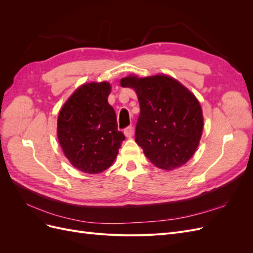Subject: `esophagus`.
Here are the masks:
<instances>
[{"label": "esophagus", "instance_id": "obj_1", "mask_svg": "<svg viewBox=\"0 0 253 253\" xmlns=\"http://www.w3.org/2000/svg\"><path fill=\"white\" fill-rule=\"evenodd\" d=\"M125 135L127 137V138H131V137L133 136V126H129L125 128Z\"/></svg>", "mask_w": 253, "mask_h": 253}]
</instances>
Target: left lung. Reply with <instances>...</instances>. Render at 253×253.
<instances>
[{
    "label": "left lung",
    "instance_id": "left-lung-1",
    "mask_svg": "<svg viewBox=\"0 0 253 253\" xmlns=\"http://www.w3.org/2000/svg\"><path fill=\"white\" fill-rule=\"evenodd\" d=\"M133 88L140 105L135 141L156 167L174 170L193 156L200 143L204 118L196 97L167 75L120 80Z\"/></svg>",
    "mask_w": 253,
    "mask_h": 253
}]
</instances>
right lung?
Listing matches in <instances>:
<instances>
[{
    "label": "right lung",
    "instance_id": "add662e5",
    "mask_svg": "<svg viewBox=\"0 0 253 253\" xmlns=\"http://www.w3.org/2000/svg\"><path fill=\"white\" fill-rule=\"evenodd\" d=\"M109 82L85 83L74 91L58 116L57 135L64 155L78 170L101 173L117 157L126 139L108 102Z\"/></svg>",
    "mask_w": 253,
    "mask_h": 253
}]
</instances>
